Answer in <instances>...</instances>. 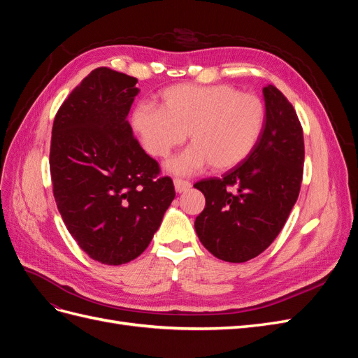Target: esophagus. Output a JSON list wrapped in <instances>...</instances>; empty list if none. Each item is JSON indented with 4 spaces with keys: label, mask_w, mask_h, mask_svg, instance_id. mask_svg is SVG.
<instances>
[{
    "label": "esophagus",
    "mask_w": 358,
    "mask_h": 358,
    "mask_svg": "<svg viewBox=\"0 0 358 358\" xmlns=\"http://www.w3.org/2000/svg\"><path fill=\"white\" fill-rule=\"evenodd\" d=\"M173 183H175V189L176 192H185L191 188V183L188 180H183V179H175L173 180Z\"/></svg>",
    "instance_id": "esophagus-1"
}]
</instances>
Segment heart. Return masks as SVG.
I'll list each match as a JSON object with an SVG mask.
<instances>
[{"label": "heart", "instance_id": "b5f03b06", "mask_svg": "<svg viewBox=\"0 0 358 358\" xmlns=\"http://www.w3.org/2000/svg\"><path fill=\"white\" fill-rule=\"evenodd\" d=\"M161 107L140 103L133 127L146 152L167 157L185 142L192 145L166 162L173 175H194L212 167L239 166L252 152L264 127L263 101L229 85H176L161 94Z\"/></svg>", "mask_w": 358, "mask_h": 358}]
</instances>
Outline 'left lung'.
Here are the masks:
<instances>
[{"mask_svg": "<svg viewBox=\"0 0 358 358\" xmlns=\"http://www.w3.org/2000/svg\"><path fill=\"white\" fill-rule=\"evenodd\" d=\"M263 95L264 127L252 152L221 179L194 185L206 197L194 222L199 239L229 263H245L268 248L300 192L305 143L299 117L276 86H264Z\"/></svg>", "mask_w": 358, "mask_h": 358, "instance_id": "left-lung-1", "label": "left lung"}]
</instances>
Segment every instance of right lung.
Masks as SVG:
<instances>
[{
  "label": "right lung",
  "instance_id": "add662e5",
  "mask_svg": "<svg viewBox=\"0 0 358 358\" xmlns=\"http://www.w3.org/2000/svg\"><path fill=\"white\" fill-rule=\"evenodd\" d=\"M136 83L110 69L92 70L62 103L52 128L58 210L83 251L109 266L145 251L176 196L127 119L140 92Z\"/></svg>",
  "mask_w": 358,
  "mask_h": 358
}]
</instances>
